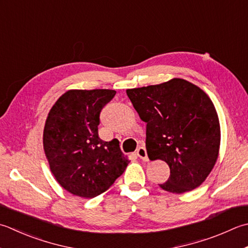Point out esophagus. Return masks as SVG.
I'll use <instances>...</instances> for the list:
<instances>
[{
  "instance_id": "obj_1",
  "label": "esophagus",
  "mask_w": 248,
  "mask_h": 248,
  "mask_svg": "<svg viewBox=\"0 0 248 248\" xmlns=\"http://www.w3.org/2000/svg\"><path fill=\"white\" fill-rule=\"evenodd\" d=\"M137 154H138V156L142 159V160H144V161H148V156H147V152H146V148L145 147H139L138 148V150H137Z\"/></svg>"
}]
</instances>
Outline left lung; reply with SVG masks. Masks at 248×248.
Returning <instances> with one entry per match:
<instances>
[{"instance_id":"1","label":"left lung","mask_w":248,"mask_h":248,"mask_svg":"<svg viewBox=\"0 0 248 248\" xmlns=\"http://www.w3.org/2000/svg\"><path fill=\"white\" fill-rule=\"evenodd\" d=\"M127 94L146 125V149L152 160L170 167L159 184L173 193L190 191L214 168L220 145L219 120L204 91L185 79L128 89Z\"/></svg>"}]
</instances>
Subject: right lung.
I'll return each mask as SVG.
<instances>
[{
  "label": "right lung",
  "mask_w": 248,
  "mask_h": 248,
  "mask_svg": "<svg viewBox=\"0 0 248 248\" xmlns=\"http://www.w3.org/2000/svg\"><path fill=\"white\" fill-rule=\"evenodd\" d=\"M115 90H70L52 106L44 128V150L53 175L72 195L94 198L124 172L129 159L119 140L99 138L100 114Z\"/></svg>",
  "instance_id": "1"
}]
</instances>
